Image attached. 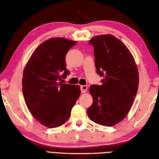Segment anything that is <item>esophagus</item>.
Segmentation results:
<instances>
[{
  "mask_svg": "<svg viewBox=\"0 0 159 159\" xmlns=\"http://www.w3.org/2000/svg\"><path fill=\"white\" fill-rule=\"evenodd\" d=\"M88 90V86L87 85H81L80 86V90H81V93H85Z\"/></svg>",
  "mask_w": 159,
  "mask_h": 159,
  "instance_id": "esophagus-1",
  "label": "esophagus"
}]
</instances>
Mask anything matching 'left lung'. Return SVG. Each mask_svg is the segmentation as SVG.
Segmentation results:
<instances>
[{
    "instance_id": "left-lung-1",
    "label": "left lung",
    "mask_w": 159,
    "mask_h": 159,
    "mask_svg": "<svg viewBox=\"0 0 159 159\" xmlns=\"http://www.w3.org/2000/svg\"><path fill=\"white\" fill-rule=\"evenodd\" d=\"M94 46L98 74L102 85H92L93 102L87 110L93 122L112 126L121 121L133 105L139 85L138 66L133 56L121 41L111 34L100 35L89 41Z\"/></svg>"
}]
</instances>
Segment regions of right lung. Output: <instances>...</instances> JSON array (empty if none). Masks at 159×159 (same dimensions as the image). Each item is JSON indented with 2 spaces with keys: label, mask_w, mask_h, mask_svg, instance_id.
I'll list each match as a JSON object with an SVG mask.
<instances>
[{
  "label": "right lung",
  "mask_w": 159,
  "mask_h": 159,
  "mask_svg": "<svg viewBox=\"0 0 159 159\" xmlns=\"http://www.w3.org/2000/svg\"><path fill=\"white\" fill-rule=\"evenodd\" d=\"M76 43L64 38L47 40L34 50L24 69L26 104L45 127L57 128L66 123L80 94L79 85L60 82L69 74L65 57Z\"/></svg>",
  "instance_id": "1"
}]
</instances>
